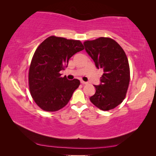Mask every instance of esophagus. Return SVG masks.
I'll return each mask as SVG.
<instances>
[{
	"label": "esophagus",
	"mask_w": 156,
	"mask_h": 156,
	"mask_svg": "<svg viewBox=\"0 0 156 156\" xmlns=\"http://www.w3.org/2000/svg\"><path fill=\"white\" fill-rule=\"evenodd\" d=\"M81 83L82 85H86V84H87V82H85V81H81Z\"/></svg>",
	"instance_id": "34e87169"
}]
</instances>
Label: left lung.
<instances>
[{
  "mask_svg": "<svg viewBox=\"0 0 156 156\" xmlns=\"http://www.w3.org/2000/svg\"><path fill=\"white\" fill-rule=\"evenodd\" d=\"M85 51L98 69L103 70L96 91L90 98L93 105L103 111L119 105L125 99L130 80L129 65L126 53L115 41L100 37L83 43Z\"/></svg>",
  "mask_w": 156,
  "mask_h": 156,
  "instance_id": "8db88e82",
  "label": "left lung"
}]
</instances>
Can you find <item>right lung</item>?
I'll return each mask as SVG.
<instances>
[{
  "instance_id": "add662e5",
  "label": "right lung",
  "mask_w": 156,
  "mask_h": 156,
  "mask_svg": "<svg viewBox=\"0 0 156 156\" xmlns=\"http://www.w3.org/2000/svg\"><path fill=\"white\" fill-rule=\"evenodd\" d=\"M83 49L80 41L55 36L48 37L37 47L29 67V85L40 108L56 112L67 104L80 81L61 77L59 72L67 67L73 55Z\"/></svg>"
}]
</instances>
